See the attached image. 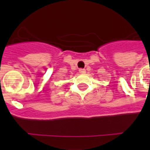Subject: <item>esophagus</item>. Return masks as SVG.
Instances as JSON below:
<instances>
[{"mask_svg":"<svg viewBox=\"0 0 150 150\" xmlns=\"http://www.w3.org/2000/svg\"><path fill=\"white\" fill-rule=\"evenodd\" d=\"M79 71V73H86V69L84 68H80Z\"/></svg>","mask_w":150,"mask_h":150,"instance_id":"obj_1","label":"esophagus"}]
</instances>
